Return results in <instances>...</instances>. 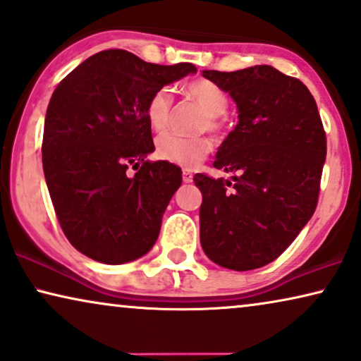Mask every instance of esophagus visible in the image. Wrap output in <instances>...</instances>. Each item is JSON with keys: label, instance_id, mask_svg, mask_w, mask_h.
I'll return each mask as SVG.
<instances>
[{"label": "esophagus", "instance_id": "esophagus-1", "mask_svg": "<svg viewBox=\"0 0 361 361\" xmlns=\"http://www.w3.org/2000/svg\"><path fill=\"white\" fill-rule=\"evenodd\" d=\"M182 179H184L185 184H190V182L194 180V174H192L190 171H187V169H185L184 172H182Z\"/></svg>", "mask_w": 361, "mask_h": 361}]
</instances>
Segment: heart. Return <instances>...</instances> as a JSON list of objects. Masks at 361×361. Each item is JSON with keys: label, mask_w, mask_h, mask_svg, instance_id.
Masks as SVG:
<instances>
[{"label": "heart", "mask_w": 361, "mask_h": 361, "mask_svg": "<svg viewBox=\"0 0 361 361\" xmlns=\"http://www.w3.org/2000/svg\"><path fill=\"white\" fill-rule=\"evenodd\" d=\"M185 93L200 105L209 115V130H216V118L224 115L228 108V97L216 83L199 78L187 83ZM172 108V95L167 88H157L146 103V118L154 131H164L169 125ZM212 141L209 137H184L166 133L156 140V156L161 161L182 167H194L210 154Z\"/></svg>", "instance_id": "1"}]
</instances>
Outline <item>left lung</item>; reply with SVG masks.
I'll return each instance as SVG.
<instances>
[{"instance_id": "1", "label": "left lung", "mask_w": 361, "mask_h": 361, "mask_svg": "<svg viewBox=\"0 0 361 361\" xmlns=\"http://www.w3.org/2000/svg\"><path fill=\"white\" fill-rule=\"evenodd\" d=\"M202 75L238 108V125L214 161L233 172L231 182L194 177L202 248L224 268H261L293 243L317 207L327 154L322 120L309 88L271 66Z\"/></svg>"}]
</instances>
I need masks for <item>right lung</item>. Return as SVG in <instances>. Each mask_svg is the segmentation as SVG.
Listing matches in <instances>:
<instances>
[{"mask_svg": "<svg viewBox=\"0 0 361 361\" xmlns=\"http://www.w3.org/2000/svg\"><path fill=\"white\" fill-rule=\"evenodd\" d=\"M110 49L88 57L49 102L42 167L67 240L88 258L123 264L154 246L182 171L154 151L146 103L157 88L195 73ZM133 166L135 176L127 174Z\"/></svg>", "mask_w": 361, "mask_h": 361, "instance_id": "1", "label": "right lung"}]
</instances>
